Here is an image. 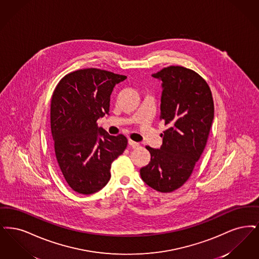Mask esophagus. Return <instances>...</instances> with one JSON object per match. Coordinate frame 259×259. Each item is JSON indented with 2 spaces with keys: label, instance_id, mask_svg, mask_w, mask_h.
<instances>
[{
  "label": "esophagus",
  "instance_id": "esophagus-1",
  "mask_svg": "<svg viewBox=\"0 0 259 259\" xmlns=\"http://www.w3.org/2000/svg\"><path fill=\"white\" fill-rule=\"evenodd\" d=\"M128 146L131 147V148H136V147L139 146V143L135 142L133 140H128Z\"/></svg>",
  "mask_w": 259,
  "mask_h": 259
}]
</instances>
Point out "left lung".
<instances>
[{
    "instance_id": "obj_1",
    "label": "left lung",
    "mask_w": 259,
    "mask_h": 259,
    "mask_svg": "<svg viewBox=\"0 0 259 259\" xmlns=\"http://www.w3.org/2000/svg\"><path fill=\"white\" fill-rule=\"evenodd\" d=\"M162 81L160 119L167 128L160 149L146 146L149 164L140 169L142 180L160 192H172L189 178L206 146L214 119L211 89L197 72L170 66L154 73Z\"/></svg>"
}]
</instances>
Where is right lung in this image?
<instances>
[{
    "label": "right lung",
    "instance_id": "add662e5",
    "mask_svg": "<svg viewBox=\"0 0 259 259\" xmlns=\"http://www.w3.org/2000/svg\"><path fill=\"white\" fill-rule=\"evenodd\" d=\"M125 78L100 68L78 69L61 79L51 97L57 165L68 186L81 194L97 192L108 183L113 161L127 145L124 135H109L97 123L109 112L114 86Z\"/></svg>",
    "mask_w": 259,
    "mask_h": 259
}]
</instances>
